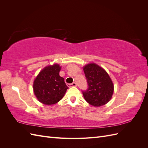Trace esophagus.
Returning a JSON list of instances; mask_svg holds the SVG:
<instances>
[{
  "instance_id": "34e87169",
  "label": "esophagus",
  "mask_w": 148,
  "mask_h": 148,
  "mask_svg": "<svg viewBox=\"0 0 148 148\" xmlns=\"http://www.w3.org/2000/svg\"><path fill=\"white\" fill-rule=\"evenodd\" d=\"M66 85H67V86L70 88V87L76 86H77V84H76V83L73 82V83H67Z\"/></svg>"
}]
</instances>
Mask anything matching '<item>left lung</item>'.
Returning a JSON list of instances; mask_svg holds the SVG:
<instances>
[{
    "mask_svg": "<svg viewBox=\"0 0 148 148\" xmlns=\"http://www.w3.org/2000/svg\"><path fill=\"white\" fill-rule=\"evenodd\" d=\"M83 70L88 86L86 90L82 91L84 99L95 107L107 104L114 92V84L109 75L95 64L86 65Z\"/></svg>",
    "mask_w": 148,
    "mask_h": 148,
    "instance_id": "obj_1",
    "label": "left lung"
}]
</instances>
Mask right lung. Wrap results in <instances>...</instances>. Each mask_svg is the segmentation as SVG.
<instances>
[{
	"mask_svg": "<svg viewBox=\"0 0 148 148\" xmlns=\"http://www.w3.org/2000/svg\"><path fill=\"white\" fill-rule=\"evenodd\" d=\"M60 68L58 64L46 66L34 79V95L38 101L44 104L52 105L58 102L69 88L64 78L60 77Z\"/></svg>",
	"mask_w": 148,
	"mask_h": 148,
	"instance_id": "obj_1",
	"label": "right lung"
}]
</instances>
